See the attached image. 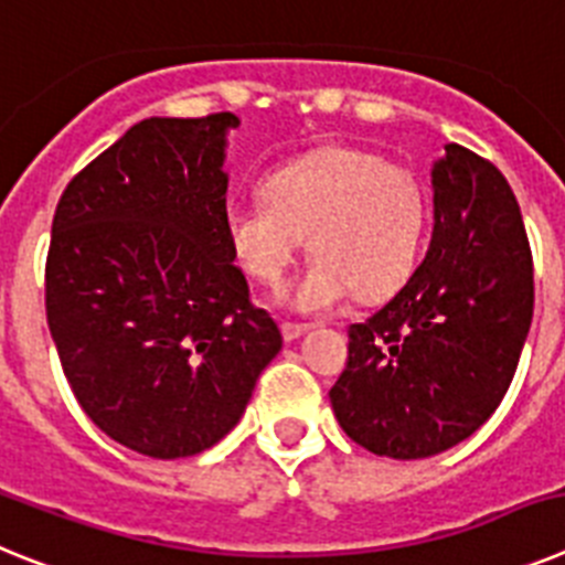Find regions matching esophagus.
Wrapping results in <instances>:
<instances>
[{"label":"esophagus","mask_w":565,"mask_h":565,"mask_svg":"<svg viewBox=\"0 0 565 565\" xmlns=\"http://www.w3.org/2000/svg\"><path fill=\"white\" fill-rule=\"evenodd\" d=\"M279 328H282V339H286V342H294V339H299L308 331V326H302V322H282Z\"/></svg>","instance_id":"1"}]
</instances>
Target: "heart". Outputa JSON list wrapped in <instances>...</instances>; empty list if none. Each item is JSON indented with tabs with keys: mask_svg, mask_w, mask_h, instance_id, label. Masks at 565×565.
<instances>
[{
	"mask_svg": "<svg viewBox=\"0 0 565 565\" xmlns=\"http://www.w3.org/2000/svg\"><path fill=\"white\" fill-rule=\"evenodd\" d=\"M427 201L411 169L353 147H328L274 169L263 198H232L223 232L239 268L277 291L308 237L313 257L294 308L322 313L402 286L422 246Z\"/></svg>",
	"mask_w": 565,
	"mask_h": 565,
	"instance_id": "heart-1",
	"label": "heart"
}]
</instances>
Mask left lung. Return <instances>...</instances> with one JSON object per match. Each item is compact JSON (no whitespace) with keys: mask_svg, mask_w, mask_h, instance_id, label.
Segmentation results:
<instances>
[{"mask_svg":"<svg viewBox=\"0 0 565 565\" xmlns=\"http://www.w3.org/2000/svg\"><path fill=\"white\" fill-rule=\"evenodd\" d=\"M433 239L402 291L348 337L333 416L373 456L430 458L507 396L532 326L535 279L507 178L458 143L433 163Z\"/></svg>","mask_w":565,"mask_h":565,"instance_id":"left-lung-1","label":"left lung"}]
</instances>
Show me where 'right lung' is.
Here are the masks:
<instances>
[{"label": "right lung", "instance_id": "obj_1", "mask_svg": "<svg viewBox=\"0 0 565 565\" xmlns=\"http://www.w3.org/2000/svg\"><path fill=\"white\" fill-rule=\"evenodd\" d=\"M232 113L143 118L67 183L44 306L64 376L113 441L186 458L246 413L282 348L223 232Z\"/></svg>", "mask_w": 565, "mask_h": 565}]
</instances>
